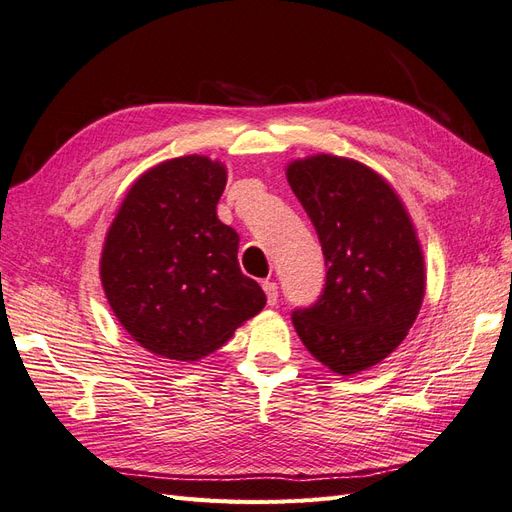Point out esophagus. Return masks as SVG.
I'll use <instances>...</instances> for the list:
<instances>
[{"label": "esophagus", "mask_w": 512, "mask_h": 512, "mask_svg": "<svg viewBox=\"0 0 512 512\" xmlns=\"http://www.w3.org/2000/svg\"><path fill=\"white\" fill-rule=\"evenodd\" d=\"M262 290H265V294H267V303L275 305L277 303V284L271 280H265L262 282Z\"/></svg>", "instance_id": "esophagus-1"}]
</instances>
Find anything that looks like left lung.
Segmentation results:
<instances>
[{"instance_id":"8db88e82","label":"left lung","mask_w":512,"mask_h":512,"mask_svg":"<svg viewBox=\"0 0 512 512\" xmlns=\"http://www.w3.org/2000/svg\"><path fill=\"white\" fill-rule=\"evenodd\" d=\"M322 245L320 299L294 309L301 342L335 374L386 359L408 335L425 297V260L406 207L369 166L318 153L286 168Z\"/></svg>"}]
</instances>
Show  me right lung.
I'll use <instances>...</instances> for the list:
<instances>
[{
	"label": "right lung",
	"mask_w": 512,
	"mask_h": 512,
	"mask_svg": "<svg viewBox=\"0 0 512 512\" xmlns=\"http://www.w3.org/2000/svg\"><path fill=\"white\" fill-rule=\"evenodd\" d=\"M226 168L183 156L134 181L106 232L100 280L134 342L173 361L218 350L267 303L239 269V235L218 220Z\"/></svg>",
	"instance_id": "right-lung-1"
}]
</instances>
